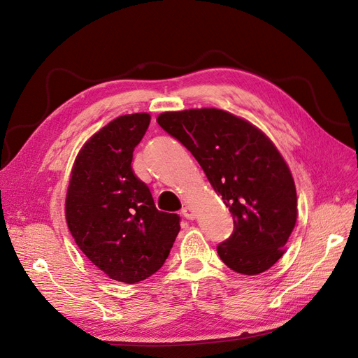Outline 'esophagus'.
Masks as SVG:
<instances>
[{
  "mask_svg": "<svg viewBox=\"0 0 358 358\" xmlns=\"http://www.w3.org/2000/svg\"><path fill=\"white\" fill-rule=\"evenodd\" d=\"M182 215L185 216L187 220H194L196 218V210L191 206H185V208H182Z\"/></svg>",
  "mask_w": 358,
  "mask_h": 358,
  "instance_id": "1",
  "label": "esophagus"
}]
</instances>
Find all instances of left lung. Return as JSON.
Returning a JSON list of instances; mask_svg holds the SVG:
<instances>
[{
  "label": "left lung",
  "mask_w": 358,
  "mask_h": 358,
  "mask_svg": "<svg viewBox=\"0 0 358 358\" xmlns=\"http://www.w3.org/2000/svg\"><path fill=\"white\" fill-rule=\"evenodd\" d=\"M157 122L199 161L233 215V234L216 246L220 258L237 273L266 272L284 255L297 220L296 185L276 146L220 109L166 112Z\"/></svg>",
  "instance_id": "8db88e82"
}]
</instances>
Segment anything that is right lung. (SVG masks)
<instances>
[{
  "label": "right lung",
  "mask_w": 358,
  "mask_h": 358,
  "mask_svg": "<svg viewBox=\"0 0 358 358\" xmlns=\"http://www.w3.org/2000/svg\"><path fill=\"white\" fill-rule=\"evenodd\" d=\"M150 122L124 115L95 133L76 157L66 218L80 251L110 279L136 284L167 259L180 230L178 213L161 212L133 171V150Z\"/></svg>",
  "instance_id": "right-lung-1"
}]
</instances>
